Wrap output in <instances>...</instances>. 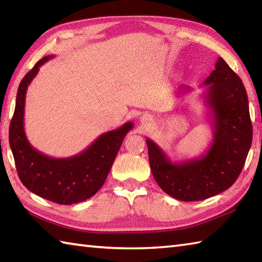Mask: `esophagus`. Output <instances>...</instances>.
<instances>
[{"instance_id": "obj_1", "label": "esophagus", "mask_w": 262, "mask_h": 262, "mask_svg": "<svg viewBox=\"0 0 262 262\" xmlns=\"http://www.w3.org/2000/svg\"><path fill=\"white\" fill-rule=\"evenodd\" d=\"M148 121H151V116H149L148 114L142 115V117H141V122H142V124H147Z\"/></svg>"}]
</instances>
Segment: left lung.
<instances>
[{
	"label": "left lung",
	"mask_w": 262,
	"mask_h": 262,
	"mask_svg": "<svg viewBox=\"0 0 262 262\" xmlns=\"http://www.w3.org/2000/svg\"><path fill=\"white\" fill-rule=\"evenodd\" d=\"M203 84L213 119V142L207 152L174 163L158 144L146 140L155 181L164 192L182 202L204 200L229 189L240 176L252 143L246 88L223 58L219 57ZM189 90L181 86L179 93Z\"/></svg>",
	"instance_id": "obj_1"
}]
</instances>
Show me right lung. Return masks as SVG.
<instances>
[{
  "label": "right lung",
  "instance_id": "add662e5",
  "mask_svg": "<svg viewBox=\"0 0 262 262\" xmlns=\"http://www.w3.org/2000/svg\"><path fill=\"white\" fill-rule=\"evenodd\" d=\"M53 57L39 60L20 82L9 142L18 176L28 190L54 203L72 205L84 202L102 187L133 122L100 135L84 151L70 158H51L32 147L24 127L27 89L39 68Z\"/></svg>",
  "mask_w": 262,
  "mask_h": 262
}]
</instances>
